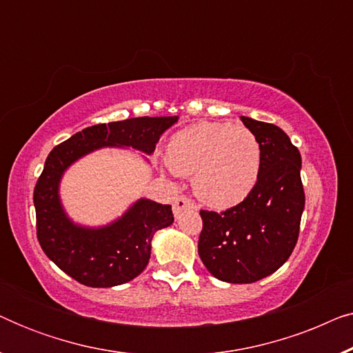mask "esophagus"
<instances>
[{"mask_svg":"<svg viewBox=\"0 0 353 353\" xmlns=\"http://www.w3.org/2000/svg\"><path fill=\"white\" fill-rule=\"evenodd\" d=\"M186 209H196L194 202H192L191 199H188V197H185V196L176 197L175 202H173V214L178 216L183 210H186Z\"/></svg>","mask_w":353,"mask_h":353,"instance_id":"obj_1","label":"esophagus"}]
</instances>
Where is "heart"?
Wrapping results in <instances>:
<instances>
[{
	"label": "heart",
	"instance_id": "obj_1",
	"mask_svg": "<svg viewBox=\"0 0 353 353\" xmlns=\"http://www.w3.org/2000/svg\"><path fill=\"white\" fill-rule=\"evenodd\" d=\"M165 159L178 175L192 176L194 194L214 209L241 204L257 185L262 168L255 134L226 122H199L176 132Z\"/></svg>",
	"mask_w": 353,
	"mask_h": 353
}]
</instances>
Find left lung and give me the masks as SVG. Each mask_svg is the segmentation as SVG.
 I'll return each mask as SVG.
<instances>
[{
    "label": "left lung",
    "mask_w": 353,
    "mask_h": 353,
    "mask_svg": "<svg viewBox=\"0 0 353 353\" xmlns=\"http://www.w3.org/2000/svg\"><path fill=\"white\" fill-rule=\"evenodd\" d=\"M259 139L262 168L252 192L231 209L201 210L197 252L216 279L255 283L276 272L296 248L305 194L299 149L273 123L241 117Z\"/></svg>",
    "instance_id": "left-lung-1"
}]
</instances>
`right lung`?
<instances>
[{
	"instance_id": "1",
	"label": "right lung",
	"mask_w": 353,
	"mask_h": 353,
	"mask_svg": "<svg viewBox=\"0 0 353 353\" xmlns=\"http://www.w3.org/2000/svg\"><path fill=\"white\" fill-rule=\"evenodd\" d=\"M176 122L178 115L93 125L50 152L33 191L37 236L48 259L75 281L90 288H112L132 281L148 267L154 234L173 223V214L172 205L141 197L108 225L75 223L59 196L65 170L103 148H130L151 156L162 133Z\"/></svg>"
}]
</instances>
